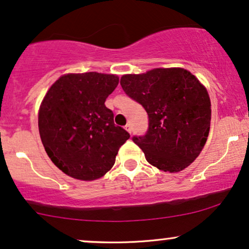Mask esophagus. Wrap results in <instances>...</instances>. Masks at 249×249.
I'll list each match as a JSON object with an SVG mask.
<instances>
[{
    "label": "esophagus",
    "instance_id": "1",
    "mask_svg": "<svg viewBox=\"0 0 249 249\" xmlns=\"http://www.w3.org/2000/svg\"><path fill=\"white\" fill-rule=\"evenodd\" d=\"M124 129L127 130L129 134H131V130H133V129H131V125L130 124H125L124 125Z\"/></svg>",
    "mask_w": 249,
    "mask_h": 249
}]
</instances>
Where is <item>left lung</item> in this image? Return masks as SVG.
Instances as JSON below:
<instances>
[{
    "label": "left lung",
    "instance_id": "1",
    "mask_svg": "<svg viewBox=\"0 0 249 249\" xmlns=\"http://www.w3.org/2000/svg\"><path fill=\"white\" fill-rule=\"evenodd\" d=\"M120 84L148 114L147 134L133 139L145 160L172 174L188 168L210 133L211 100L206 87L182 67L124 74Z\"/></svg>",
    "mask_w": 249,
    "mask_h": 249
}]
</instances>
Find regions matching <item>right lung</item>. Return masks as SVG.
<instances>
[{"label": "right lung", "instance_id": "1", "mask_svg": "<svg viewBox=\"0 0 249 249\" xmlns=\"http://www.w3.org/2000/svg\"><path fill=\"white\" fill-rule=\"evenodd\" d=\"M118 84L116 74L67 73L43 98L38 110L40 140L50 160L67 176L80 180L105 176L129 139L105 106Z\"/></svg>", "mask_w": 249, "mask_h": 249}]
</instances>
